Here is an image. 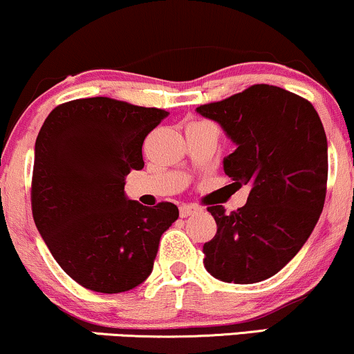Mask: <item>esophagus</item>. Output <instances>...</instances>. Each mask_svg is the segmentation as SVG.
I'll use <instances>...</instances> for the list:
<instances>
[{
    "label": "esophagus",
    "mask_w": 354,
    "mask_h": 354,
    "mask_svg": "<svg viewBox=\"0 0 354 354\" xmlns=\"http://www.w3.org/2000/svg\"><path fill=\"white\" fill-rule=\"evenodd\" d=\"M198 211L196 206H191V205H183L180 206V214L181 218H188L191 214H194Z\"/></svg>",
    "instance_id": "34e87169"
}]
</instances>
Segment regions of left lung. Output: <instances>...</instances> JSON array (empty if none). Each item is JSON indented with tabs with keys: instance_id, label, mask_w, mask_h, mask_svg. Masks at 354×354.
Here are the masks:
<instances>
[{
	"instance_id": "8db88e82",
	"label": "left lung",
	"mask_w": 354,
	"mask_h": 354,
	"mask_svg": "<svg viewBox=\"0 0 354 354\" xmlns=\"http://www.w3.org/2000/svg\"><path fill=\"white\" fill-rule=\"evenodd\" d=\"M236 149L223 169L250 185L243 208L209 206L218 231L205 243V268L225 283L251 284L283 270L308 241L326 196L328 141L310 101L271 84L196 108Z\"/></svg>"
}]
</instances>
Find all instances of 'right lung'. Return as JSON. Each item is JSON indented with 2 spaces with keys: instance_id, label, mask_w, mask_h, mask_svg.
I'll use <instances>...</instances> for the list:
<instances>
[{
  "instance_id": "obj_1",
  "label": "right lung",
  "mask_w": 354,
  "mask_h": 354,
  "mask_svg": "<svg viewBox=\"0 0 354 354\" xmlns=\"http://www.w3.org/2000/svg\"><path fill=\"white\" fill-rule=\"evenodd\" d=\"M169 113L111 98L56 106L35 145V225L63 271L98 293H123L151 274L161 234L176 205L148 208L124 193L143 169L146 135Z\"/></svg>"
}]
</instances>
